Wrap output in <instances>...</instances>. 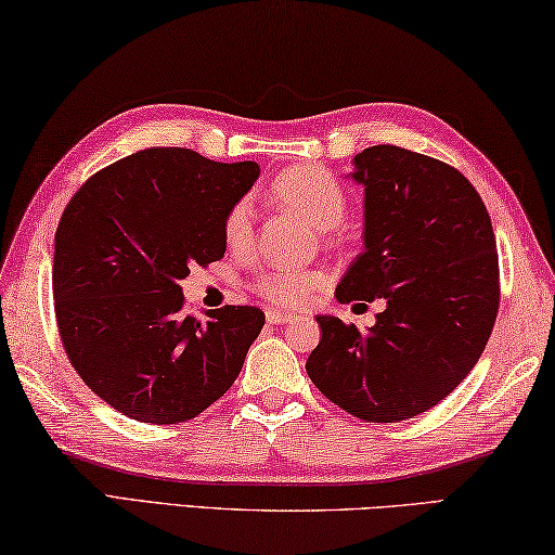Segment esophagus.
<instances>
[{"label":"esophagus","instance_id":"obj_1","mask_svg":"<svg viewBox=\"0 0 555 555\" xmlns=\"http://www.w3.org/2000/svg\"><path fill=\"white\" fill-rule=\"evenodd\" d=\"M266 319H268V324H289L295 317L287 314V312H275V309H268Z\"/></svg>","mask_w":555,"mask_h":555}]
</instances>
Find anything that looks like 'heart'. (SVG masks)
<instances>
[{"label":"heart","instance_id":"heart-1","mask_svg":"<svg viewBox=\"0 0 555 555\" xmlns=\"http://www.w3.org/2000/svg\"><path fill=\"white\" fill-rule=\"evenodd\" d=\"M272 197L283 202L285 207L297 211L309 227L317 231L336 229L346 217V192L332 172L314 165H297L272 182ZM223 243L231 250H246L253 243V207L241 199L231 204L223 214L221 223ZM324 285L322 270H297L275 268L266 270L256 278V293L280 307H302L307 305L319 287Z\"/></svg>","mask_w":555,"mask_h":555}]
</instances>
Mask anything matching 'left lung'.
Wrapping results in <instances>:
<instances>
[{"label": "left lung", "instance_id": "obj_1", "mask_svg": "<svg viewBox=\"0 0 555 555\" xmlns=\"http://www.w3.org/2000/svg\"><path fill=\"white\" fill-rule=\"evenodd\" d=\"M353 165L365 250L336 299L387 307L367 332L317 317L307 375L358 420L404 422L449 397L482 356L500 309L498 246L480 194L451 165L400 145H373Z\"/></svg>", "mask_w": 555, "mask_h": 555}]
</instances>
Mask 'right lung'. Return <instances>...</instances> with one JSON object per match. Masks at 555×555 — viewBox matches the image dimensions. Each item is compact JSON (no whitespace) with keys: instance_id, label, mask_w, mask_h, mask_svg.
<instances>
[{"instance_id":"obj_1","label":"right lung","mask_w":555,"mask_h":555,"mask_svg":"<svg viewBox=\"0 0 555 555\" xmlns=\"http://www.w3.org/2000/svg\"><path fill=\"white\" fill-rule=\"evenodd\" d=\"M256 163L190 149H145L94 172L55 231L57 332L77 375L145 424L202 414L236 380L266 314L182 312L190 266L223 258L221 223L258 180Z\"/></svg>"}]
</instances>
